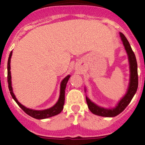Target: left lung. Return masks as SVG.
<instances>
[{"label": "left lung", "instance_id": "1", "mask_svg": "<svg viewBox=\"0 0 145 145\" xmlns=\"http://www.w3.org/2000/svg\"><path fill=\"white\" fill-rule=\"evenodd\" d=\"M120 35L124 46H125V51H126L128 56H129V64H130L131 75L129 89H128L126 94L119 102L118 105L115 108L112 109H105L103 107H99V106L96 105L94 103H93L88 97H86L88 109L90 110L92 113L97 115V116H103V117H115V116H118L120 112H122L125 110V107H127L128 105L130 103L131 99H132L135 93L137 92V90L138 72L137 59H136L134 52L132 51V48H131L129 41H128L127 38H125V35L121 33H120Z\"/></svg>", "mask_w": 145, "mask_h": 145}]
</instances>
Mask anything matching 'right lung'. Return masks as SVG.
Wrapping results in <instances>:
<instances>
[{
	"label": "right lung",
	"mask_w": 145,
	"mask_h": 145,
	"mask_svg": "<svg viewBox=\"0 0 145 145\" xmlns=\"http://www.w3.org/2000/svg\"><path fill=\"white\" fill-rule=\"evenodd\" d=\"M11 55H12V52H11L9 54V57H8V89L10 91V93H11L12 98L14 99L15 102L17 103V105L22 109V110L27 113V115H29V116L34 118L36 119H44V118H48L52 117V116H54L56 115H58L59 113L61 112V110H63L64 107V104H65V88H66L67 83L68 81L69 78H70V75H67L66 78H64V80L61 81V87H60V96L58 102L56 103L54 106H53L52 107L49 109H47V110H33L31 109L27 108L25 106H23L22 105L18 102V100L16 99V98L15 97L14 94L13 93L12 91V87H11V71H10V69H11V67H10V61H11Z\"/></svg>",
	"instance_id": "1"
}]
</instances>
